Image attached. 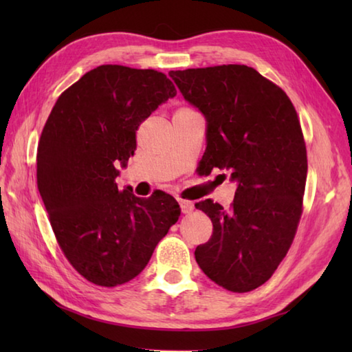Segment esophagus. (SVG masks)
Segmentation results:
<instances>
[{"label": "esophagus", "instance_id": "esophagus-1", "mask_svg": "<svg viewBox=\"0 0 352 352\" xmlns=\"http://www.w3.org/2000/svg\"><path fill=\"white\" fill-rule=\"evenodd\" d=\"M178 203H180L183 213H192L193 208H195L192 201H188V199H178Z\"/></svg>", "mask_w": 352, "mask_h": 352}]
</instances>
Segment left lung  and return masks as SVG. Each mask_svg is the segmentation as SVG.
<instances>
[{"label":"left lung","mask_w":352,"mask_h":352,"mask_svg":"<svg viewBox=\"0 0 352 352\" xmlns=\"http://www.w3.org/2000/svg\"><path fill=\"white\" fill-rule=\"evenodd\" d=\"M169 76L207 119L201 162L208 172L228 170L237 184L228 212L212 199L195 204L213 223L195 258L221 287L251 292L286 257L302 214L307 149L300 118L280 86L246 65Z\"/></svg>","instance_id":"left-lung-1"}]
</instances>
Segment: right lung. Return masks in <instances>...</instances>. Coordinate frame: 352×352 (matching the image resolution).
I'll return each instance as SVG.
<instances>
[{
    "label": "right lung",
    "instance_id": "right-lung-1",
    "mask_svg": "<svg viewBox=\"0 0 352 352\" xmlns=\"http://www.w3.org/2000/svg\"><path fill=\"white\" fill-rule=\"evenodd\" d=\"M177 95L163 72L101 65L58 96L37 145V189L65 257L96 286L138 276L182 210L164 192L118 189L139 125Z\"/></svg>",
    "mask_w": 352,
    "mask_h": 352
}]
</instances>
